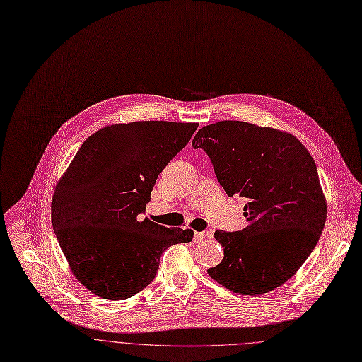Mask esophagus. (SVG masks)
<instances>
[{"label": "esophagus", "mask_w": 362, "mask_h": 362, "mask_svg": "<svg viewBox=\"0 0 362 362\" xmlns=\"http://www.w3.org/2000/svg\"><path fill=\"white\" fill-rule=\"evenodd\" d=\"M204 238H206V234L203 231H194V242L200 243Z\"/></svg>", "instance_id": "esophagus-1"}]
</instances>
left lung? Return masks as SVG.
<instances>
[{"instance_id": "obj_1", "label": "left lung", "mask_w": 362, "mask_h": 362, "mask_svg": "<svg viewBox=\"0 0 362 362\" xmlns=\"http://www.w3.org/2000/svg\"><path fill=\"white\" fill-rule=\"evenodd\" d=\"M192 146L207 153L227 196L247 199L243 230H216L224 257L209 276L243 296L284 284L315 247L327 218L310 152L291 134L240 120L202 128Z\"/></svg>"}]
</instances>
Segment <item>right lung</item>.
<instances>
[{"mask_svg": "<svg viewBox=\"0 0 362 362\" xmlns=\"http://www.w3.org/2000/svg\"><path fill=\"white\" fill-rule=\"evenodd\" d=\"M197 124L141 120L90 135L58 182L51 218L68 264L98 297L119 301L155 279L162 253L193 230L142 218L159 173Z\"/></svg>", "mask_w": 362, "mask_h": 362, "instance_id": "1", "label": "right lung"}]
</instances>
